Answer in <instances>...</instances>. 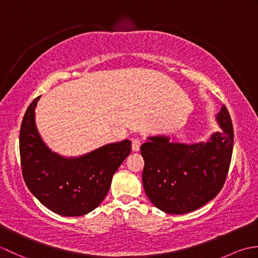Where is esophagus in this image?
<instances>
[{
    "mask_svg": "<svg viewBox=\"0 0 258 258\" xmlns=\"http://www.w3.org/2000/svg\"><path fill=\"white\" fill-rule=\"evenodd\" d=\"M141 144H142V142H141L140 139H134L132 141V151L133 152H139Z\"/></svg>",
    "mask_w": 258,
    "mask_h": 258,
    "instance_id": "34e87169",
    "label": "esophagus"
}]
</instances>
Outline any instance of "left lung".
Instances as JSON below:
<instances>
[{"mask_svg":"<svg viewBox=\"0 0 258 258\" xmlns=\"http://www.w3.org/2000/svg\"><path fill=\"white\" fill-rule=\"evenodd\" d=\"M221 132L199 143L176 136H147L141 146L145 194L158 210L186 214L212 201L223 187L233 153V125L227 108L216 114Z\"/></svg>","mask_w":258,"mask_h":258,"instance_id":"1","label":"left lung"}]
</instances>
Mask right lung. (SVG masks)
I'll list each match as a JSON object with an SVG mask.
<instances>
[{
  "mask_svg": "<svg viewBox=\"0 0 258 258\" xmlns=\"http://www.w3.org/2000/svg\"><path fill=\"white\" fill-rule=\"evenodd\" d=\"M27 107L21 125L20 155L27 188L48 210L62 216H82L105 199L114 173L131 153L132 142L109 143L80 156L52 151L38 133L35 107Z\"/></svg>",
  "mask_w": 258,
  "mask_h": 258,
  "instance_id": "obj_1",
  "label": "right lung"
}]
</instances>
